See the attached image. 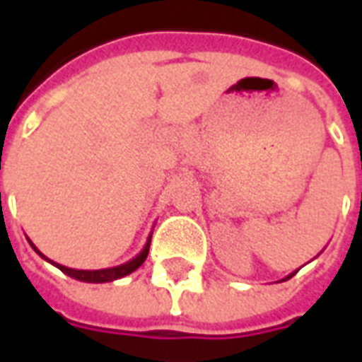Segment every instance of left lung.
<instances>
[{
    "mask_svg": "<svg viewBox=\"0 0 362 362\" xmlns=\"http://www.w3.org/2000/svg\"><path fill=\"white\" fill-rule=\"evenodd\" d=\"M295 273H296V272H293V273H291V275H287V277H285V279H283V281H287V279H291V277H293V275H295Z\"/></svg>",
    "mask_w": 362,
    "mask_h": 362,
    "instance_id": "1",
    "label": "left lung"
}]
</instances>
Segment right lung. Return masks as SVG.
<instances>
[{"mask_svg":"<svg viewBox=\"0 0 362 362\" xmlns=\"http://www.w3.org/2000/svg\"><path fill=\"white\" fill-rule=\"evenodd\" d=\"M30 243V240H28ZM149 244H151V236L147 238V243L143 246V250L135 256L134 259H129L126 264H122V266H116V267H106V269H71V267H66L62 266V264H56V262H52L44 256L42 252L36 248L35 244L30 243V246L35 248V252L38 256H42L46 262H50L52 266H56L58 269L69 275V277H74L77 281H85V283H110V281H116V279H122V277H126L129 273H134L137 267L141 266L145 258H147V254H149Z\"/></svg>","mask_w":362,"mask_h":362,"instance_id":"obj_1","label":"right lung"}]
</instances>
